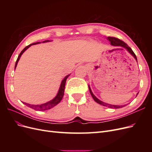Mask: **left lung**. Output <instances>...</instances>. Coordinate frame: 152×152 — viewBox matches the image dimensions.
<instances>
[{"instance_id":"8db88e82","label":"left lung","mask_w":152,"mask_h":152,"mask_svg":"<svg viewBox=\"0 0 152 152\" xmlns=\"http://www.w3.org/2000/svg\"><path fill=\"white\" fill-rule=\"evenodd\" d=\"M107 39L110 41V44H111L112 45H113V46H115V47L122 48L126 49L127 50V51L133 57H134V58L136 59V61L137 62V58H136V54H134V53L133 52V50L131 49V48L129 47L128 45L125 42H123L122 40L118 39L117 38H115V37H108ZM89 91H90V93H91V94L92 96V97H93V98L94 99V100L95 101V102L96 103H99L100 104L103 105V106H104V107H107L110 108L117 109V108H122V107H124V106L126 105V104H124V105H115V104H108V103H106L104 102H103L102 101L99 100L98 98H96V96L94 95V94L93 93V92H92V91H91V89L90 88L89 85ZM138 93H137L136 96H137V94H138Z\"/></svg>"}]
</instances>
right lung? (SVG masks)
I'll return each mask as SVG.
<instances>
[{
	"label": "right lung",
	"instance_id": "right-lung-1",
	"mask_svg": "<svg viewBox=\"0 0 152 152\" xmlns=\"http://www.w3.org/2000/svg\"><path fill=\"white\" fill-rule=\"evenodd\" d=\"M50 41H51V40H44V41H43L42 43L50 42ZM40 42L33 43V44L28 45V46H26V48H25L23 49V50L20 53V54H19V56H18V57L16 62L15 63V69H16V68L17 66V65H18V61H19L20 59V58L21 56V55L23 54V53L27 49H28L31 46V45L38 44H40ZM70 75V74H69V75H66L65 78H64L63 80L61 82V85H60V87H59V89L58 90V92L56 96H55V97L53 99L49 101V102L45 103H44V104H37V105H35V104H30L26 103H24V102H22V103H23V104H25V105H26L27 107H30V108H31L32 109H34L35 110H39V111H44V110H49L50 108H53L54 107H55V106L57 105L61 101V99H62V98L63 97V95H64V91H65V87L66 81L67 78Z\"/></svg>",
	"mask_w": 152,
	"mask_h": 152
}]
</instances>
